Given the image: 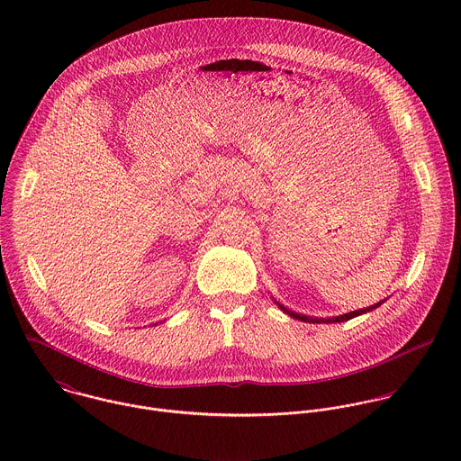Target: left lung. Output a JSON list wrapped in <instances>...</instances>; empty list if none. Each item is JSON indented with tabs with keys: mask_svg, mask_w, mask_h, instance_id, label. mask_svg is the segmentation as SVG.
<instances>
[{
	"mask_svg": "<svg viewBox=\"0 0 461 461\" xmlns=\"http://www.w3.org/2000/svg\"><path fill=\"white\" fill-rule=\"evenodd\" d=\"M378 305H380V303H376V305H373V307H367V309H360V311L349 312V314H342V316H337V318H329V320H323V318H307V316L296 314V312H293V311H287V309H284L282 305H280V309H282L284 312H287L289 316H293L294 320H300V321H307V323H340V321H348V320H351V318H357V316H360V314H366V312H369V311L376 309Z\"/></svg>",
	"mask_w": 461,
	"mask_h": 461,
	"instance_id": "1",
	"label": "left lung"
}]
</instances>
